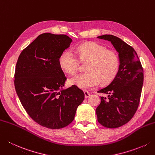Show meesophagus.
I'll list each match as a JSON object with an SVG mask.
<instances>
[{"mask_svg":"<svg viewBox=\"0 0 155 155\" xmlns=\"http://www.w3.org/2000/svg\"><path fill=\"white\" fill-rule=\"evenodd\" d=\"M84 97H85V98L89 97L91 95V94L89 92H88L87 91H84Z\"/></svg>","mask_w":155,"mask_h":155,"instance_id":"1","label":"esophagus"}]
</instances>
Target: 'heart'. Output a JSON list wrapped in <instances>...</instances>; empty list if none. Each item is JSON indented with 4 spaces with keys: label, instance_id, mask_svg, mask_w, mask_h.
<instances>
[{
    "label": "heart",
    "instance_id": "1",
    "mask_svg": "<svg viewBox=\"0 0 155 155\" xmlns=\"http://www.w3.org/2000/svg\"><path fill=\"white\" fill-rule=\"evenodd\" d=\"M78 58L82 62L89 63L87 72L70 79V84L81 89L93 88L101 83L107 84L113 81L120 69V60L116 51L95 42H88L77 48ZM60 67L70 74H75L79 67V60L71 50H66L59 58Z\"/></svg>",
    "mask_w": 155,
    "mask_h": 155
}]
</instances>
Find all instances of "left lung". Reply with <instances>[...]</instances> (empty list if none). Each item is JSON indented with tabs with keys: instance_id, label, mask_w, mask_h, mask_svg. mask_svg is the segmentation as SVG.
Here are the masks:
<instances>
[{
	"instance_id": "obj_1",
	"label": "left lung",
	"mask_w": 155,
	"mask_h": 155,
	"mask_svg": "<svg viewBox=\"0 0 155 155\" xmlns=\"http://www.w3.org/2000/svg\"><path fill=\"white\" fill-rule=\"evenodd\" d=\"M97 38L111 41L120 60L116 77L107 87L98 91L107 97H101V103L96 109L97 120L106 128H119L132 119L140 104L143 68L134 48L120 38L112 35Z\"/></svg>"
}]
</instances>
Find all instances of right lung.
<instances>
[{
    "instance_id": "right-lung-1",
    "label": "right lung",
    "mask_w": 155,
    "mask_h": 155,
    "mask_svg": "<svg viewBox=\"0 0 155 155\" xmlns=\"http://www.w3.org/2000/svg\"><path fill=\"white\" fill-rule=\"evenodd\" d=\"M72 41L66 35L42 33L18 58L14 80L17 94L27 114L45 128L69 125L84 99L77 86L63 89L66 77L59 58Z\"/></svg>"
}]
</instances>
